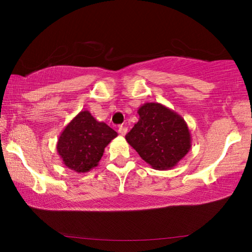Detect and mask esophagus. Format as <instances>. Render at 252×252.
<instances>
[{"mask_svg": "<svg viewBox=\"0 0 252 252\" xmlns=\"http://www.w3.org/2000/svg\"><path fill=\"white\" fill-rule=\"evenodd\" d=\"M118 132H119V134L122 136H125L126 133H127V127L126 126H120L119 129H118Z\"/></svg>", "mask_w": 252, "mask_h": 252, "instance_id": "esophagus-1", "label": "esophagus"}]
</instances>
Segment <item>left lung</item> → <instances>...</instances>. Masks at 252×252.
<instances>
[{"instance_id": "left-lung-1", "label": "left lung", "mask_w": 252, "mask_h": 252, "mask_svg": "<svg viewBox=\"0 0 252 252\" xmlns=\"http://www.w3.org/2000/svg\"><path fill=\"white\" fill-rule=\"evenodd\" d=\"M137 122L126 141L155 170H171L191 148L187 123L180 115L160 103H144Z\"/></svg>"}]
</instances>
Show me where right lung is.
Listing matches in <instances>:
<instances>
[{"mask_svg": "<svg viewBox=\"0 0 252 252\" xmlns=\"http://www.w3.org/2000/svg\"><path fill=\"white\" fill-rule=\"evenodd\" d=\"M117 135L116 130L85 110L65 126L58 137L57 153L67 168L86 173L97 166L105 147Z\"/></svg>", "mask_w": 252, "mask_h": 252, "instance_id": "add662e5", "label": "right lung"}]
</instances>
